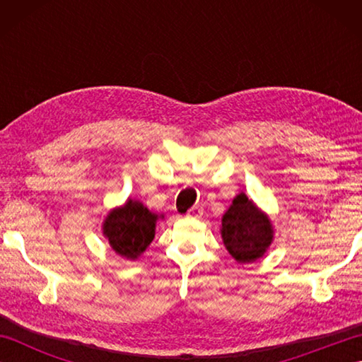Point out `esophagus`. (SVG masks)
<instances>
[{
  "label": "esophagus",
  "instance_id": "esophagus-1",
  "mask_svg": "<svg viewBox=\"0 0 362 362\" xmlns=\"http://www.w3.org/2000/svg\"><path fill=\"white\" fill-rule=\"evenodd\" d=\"M187 214H188V216H191V218H199L202 214V206L201 205H193L188 210Z\"/></svg>",
  "mask_w": 362,
  "mask_h": 362
}]
</instances>
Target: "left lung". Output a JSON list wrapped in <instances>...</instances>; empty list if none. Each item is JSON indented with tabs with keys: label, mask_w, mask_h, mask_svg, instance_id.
I'll return each mask as SVG.
<instances>
[{
	"label": "left lung",
	"mask_w": 362,
	"mask_h": 362,
	"mask_svg": "<svg viewBox=\"0 0 362 362\" xmlns=\"http://www.w3.org/2000/svg\"><path fill=\"white\" fill-rule=\"evenodd\" d=\"M222 240L227 250L240 263L263 257L272 241V227L244 193L238 194L222 218Z\"/></svg>",
	"instance_id": "1"
}]
</instances>
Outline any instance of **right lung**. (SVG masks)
<instances>
[{
    "mask_svg": "<svg viewBox=\"0 0 362 362\" xmlns=\"http://www.w3.org/2000/svg\"><path fill=\"white\" fill-rule=\"evenodd\" d=\"M157 214L136 201H127L113 210L104 222V233L112 249L121 257L135 259L151 244L156 235Z\"/></svg>",
    "mask_w": 362,
    "mask_h": 362,
    "instance_id": "obj_1",
    "label": "right lung"
}]
</instances>
